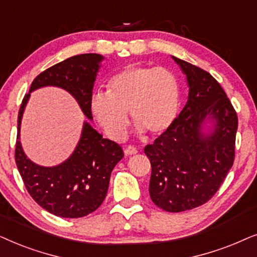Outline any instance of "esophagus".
<instances>
[{"instance_id":"1","label":"esophagus","mask_w":257,"mask_h":257,"mask_svg":"<svg viewBox=\"0 0 257 257\" xmlns=\"http://www.w3.org/2000/svg\"><path fill=\"white\" fill-rule=\"evenodd\" d=\"M124 154L125 155H135V154H138V149L133 146H128L124 148Z\"/></svg>"}]
</instances>
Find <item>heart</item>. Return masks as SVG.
<instances>
[{
  "label": "heart",
  "mask_w": 257,
  "mask_h": 257,
  "mask_svg": "<svg viewBox=\"0 0 257 257\" xmlns=\"http://www.w3.org/2000/svg\"><path fill=\"white\" fill-rule=\"evenodd\" d=\"M181 88L176 75L166 68L131 64L110 78L108 91H96L90 110L105 134L121 141L126 133L128 111L136 132L160 135L175 121Z\"/></svg>",
  "instance_id": "1"
}]
</instances>
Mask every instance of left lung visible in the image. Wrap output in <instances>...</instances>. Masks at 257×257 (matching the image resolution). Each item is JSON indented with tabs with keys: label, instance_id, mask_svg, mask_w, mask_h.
<instances>
[{
	"label": "left lung",
	"instance_id": "8db88e82",
	"mask_svg": "<svg viewBox=\"0 0 257 257\" xmlns=\"http://www.w3.org/2000/svg\"><path fill=\"white\" fill-rule=\"evenodd\" d=\"M188 84V101L172 126L145 154L152 164L150 198L170 213L202 206L234 163L237 115L209 73L172 56Z\"/></svg>",
	"mask_w": 257,
	"mask_h": 257
}]
</instances>
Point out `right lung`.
<instances>
[{"label":"right lung","mask_w":257,"mask_h":257,"mask_svg":"<svg viewBox=\"0 0 257 257\" xmlns=\"http://www.w3.org/2000/svg\"><path fill=\"white\" fill-rule=\"evenodd\" d=\"M103 60L100 54H81L48 68L33 81L20 108L15 149L17 169L30 196L55 216L77 218L96 210L107 195L112 169L123 157L121 147L102 138L87 121L93 119L90 98ZM44 86L61 87L69 92L88 118L74 152L53 167L33 163L21 145V123L30 94Z\"/></svg>","instance_id":"obj_1"}]
</instances>
